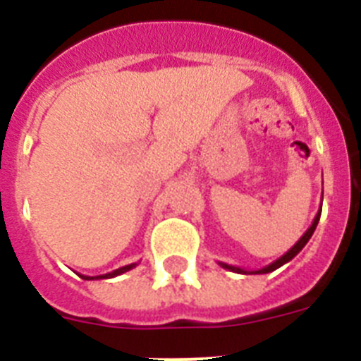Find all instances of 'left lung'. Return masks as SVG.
<instances>
[{"instance_id": "8db88e82", "label": "left lung", "mask_w": 361, "mask_h": 361, "mask_svg": "<svg viewBox=\"0 0 361 361\" xmlns=\"http://www.w3.org/2000/svg\"><path fill=\"white\" fill-rule=\"evenodd\" d=\"M322 200H324V195H322ZM320 215H322V208L318 209L317 216H314V220H312V224L309 226V229H307V231H305L304 235H302V237H300V240L296 242L295 245H293L291 250H289L288 253H286V255H282V257H280V258H276L275 262H271L269 266L262 267V269L245 271V269H242V267H237V266H229V264H224V262H219V264H220V266H222V267H224V269H228V271H233V273H240V275H245V273H253V275H266V273H271V271L279 269V267H282L283 264H288L289 260H293V258H295L296 255L300 253V251L304 250V245L307 244V242H309V238H311V237H312V233H314V229H317V226H318V220H320Z\"/></svg>"}]
</instances>
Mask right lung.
<instances>
[{
    "label": "right lung",
    "instance_id": "obj_1",
    "mask_svg": "<svg viewBox=\"0 0 361 361\" xmlns=\"http://www.w3.org/2000/svg\"><path fill=\"white\" fill-rule=\"evenodd\" d=\"M137 264H128V266H123V267H119V269H116V271H111V273H106V275H99V276H82V280H99V279H114V276H119V275H123V273H126V271H130V269H133V267H135Z\"/></svg>",
    "mask_w": 361,
    "mask_h": 361
}]
</instances>
